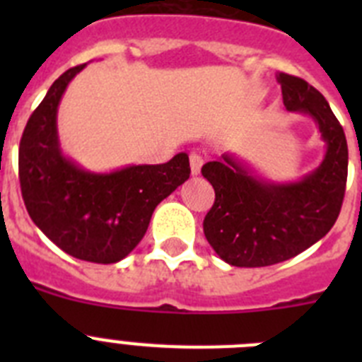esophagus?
Listing matches in <instances>:
<instances>
[{
    "label": "esophagus",
    "mask_w": 362,
    "mask_h": 362,
    "mask_svg": "<svg viewBox=\"0 0 362 362\" xmlns=\"http://www.w3.org/2000/svg\"><path fill=\"white\" fill-rule=\"evenodd\" d=\"M201 166H203V156L197 152L190 153V170L192 175H197L201 172Z\"/></svg>",
    "instance_id": "obj_1"
}]
</instances>
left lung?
Instances as JSON below:
<instances>
[{
    "label": "left lung",
    "instance_id": "8db88e82",
    "mask_svg": "<svg viewBox=\"0 0 362 362\" xmlns=\"http://www.w3.org/2000/svg\"><path fill=\"white\" fill-rule=\"evenodd\" d=\"M286 110L317 123L326 143L321 165L296 183L257 177L233 153L203 165L216 201L203 221L204 238L232 267H270L296 257L325 238L343 206L348 175L346 136L325 95L305 79L279 72Z\"/></svg>",
    "mask_w": 362,
    "mask_h": 362
}]
</instances>
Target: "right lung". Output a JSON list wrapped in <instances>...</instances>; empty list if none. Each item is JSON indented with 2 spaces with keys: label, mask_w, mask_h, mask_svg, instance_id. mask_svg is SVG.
<instances>
[{
  "label": "right lung",
  "mask_w": 362,
  "mask_h": 362,
  "mask_svg": "<svg viewBox=\"0 0 362 362\" xmlns=\"http://www.w3.org/2000/svg\"><path fill=\"white\" fill-rule=\"evenodd\" d=\"M85 65L62 74L32 112L19 143V185L30 219L69 255L117 263L148 228L153 210L190 177L185 152L163 165H132L94 174L65 158L57 139V105Z\"/></svg>",
  "instance_id": "add662e5"
}]
</instances>
